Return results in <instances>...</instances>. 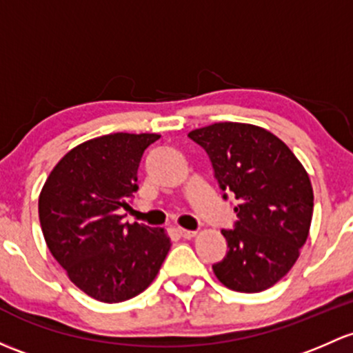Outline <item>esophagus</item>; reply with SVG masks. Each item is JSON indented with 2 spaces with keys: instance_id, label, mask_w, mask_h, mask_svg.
<instances>
[{
  "instance_id": "obj_1",
  "label": "esophagus",
  "mask_w": 353,
  "mask_h": 353,
  "mask_svg": "<svg viewBox=\"0 0 353 353\" xmlns=\"http://www.w3.org/2000/svg\"><path fill=\"white\" fill-rule=\"evenodd\" d=\"M177 233H179L183 239H192V236H196V230H186V228H177Z\"/></svg>"
}]
</instances>
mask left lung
<instances>
[{
  "label": "left lung",
  "instance_id": "obj_1",
  "mask_svg": "<svg viewBox=\"0 0 353 353\" xmlns=\"http://www.w3.org/2000/svg\"><path fill=\"white\" fill-rule=\"evenodd\" d=\"M206 150L221 191L235 196V228L214 276L228 289L261 292L298 261L313 218L310 176L281 139L248 123H213L188 133ZM226 199V194H223Z\"/></svg>",
  "mask_w": 353,
  "mask_h": 353
}]
</instances>
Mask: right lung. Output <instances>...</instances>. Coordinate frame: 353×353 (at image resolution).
<instances>
[{
    "label": "right lung",
    "mask_w": 353,
    "mask_h": 353,
    "mask_svg": "<svg viewBox=\"0 0 353 353\" xmlns=\"http://www.w3.org/2000/svg\"><path fill=\"white\" fill-rule=\"evenodd\" d=\"M157 133H110L69 150L47 177L39 218L50 254L83 292L121 303L157 276L170 239L164 228L118 214L139 189L137 170Z\"/></svg>",
    "instance_id": "obj_1"
}]
</instances>
